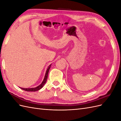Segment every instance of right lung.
Wrapping results in <instances>:
<instances>
[{"label": "right lung", "instance_id": "obj_1", "mask_svg": "<svg viewBox=\"0 0 121 121\" xmlns=\"http://www.w3.org/2000/svg\"><path fill=\"white\" fill-rule=\"evenodd\" d=\"M50 67H51V65H50L48 67V69H47L45 77H44V78L43 81L42 82V83L40 84V85H39L38 86L36 87L35 88H21L22 89H23V90H25L26 91H38V90H40V89H41L43 87V86L44 85V84H45V83L47 81V77H48V74L49 69H50Z\"/></svg>", "mask_w": 121, "mask_h": 121}]
</instances>
